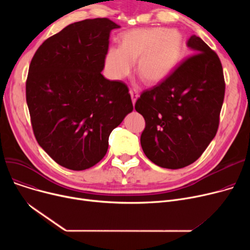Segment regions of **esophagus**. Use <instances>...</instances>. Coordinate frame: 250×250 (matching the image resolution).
<instances>
[{
	"label": "esophagus",
	"mask_w": 250,
	"mask_h": 250,
	"mask_svg": "<svg viewBox=\"0 0 250 250\" xmlns=\"http://www.w3.org/2000/svg\"><path fill=\"white\" fill-rule=\"evenodd\" d=\"M129 93H130V97H132L133 103H136L138 97H139V92L136 89H130L129 90Z\"/></svg>",
	"instance_id": "obj_1"
}]
</instances>
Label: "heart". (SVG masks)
I'll list each match as a JSON object with an SVG mask.
<instances>
[{
	"mask_svg": "<svg viewBox=\"0 0 250 250\" xmlns=\"http://www.w3.org/2000/svg\"><path fill=\"white\" fill-rule=\"evenodd\" d=\"M183 36L178 30L163 27L135 28L121 36L120 47H110L105 67L114 80H123L138 60L137 72L144 81L155 85L172 74L180 62Z\"/></svg>",
	"mask_w": 250,
	"mask_h": 250,
	"instance_id": "1",
	"label": "heart"
}]
</instances>
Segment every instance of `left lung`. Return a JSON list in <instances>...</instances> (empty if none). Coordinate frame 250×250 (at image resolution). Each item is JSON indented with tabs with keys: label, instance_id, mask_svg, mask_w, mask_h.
Here are the masks:
<instances>
[{
	"label": "left lung",
	"instance_id": "8db88e82",
	"mask_svg": "<svg viewBox=\"0 0 250 250\" xmlns=\"http://www.w3.org/2000/svg\"><path fill=\"white\" fill-rule=\"evenodd\" d=\"M188 58L166 80L144 91L135 108L145 118L142 149L154 164L179 169L198 160L215 138L225 81L215 51L190 36Z\"/></svg>",
	"mask_w": 250,
	"mask_h": 250
}]
</instances>
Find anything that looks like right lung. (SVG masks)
Returning a JSON list of instances; mask_svg holds the SVG:
<instances>
[{
	"instance_id": "right-lung-1",
	"label": "right lung",
	"mask_w": 250,
	"mask_h": 250,
	"mask_svg": "<svg viewBox=\"0 0 250 250\" xmlns=\"http://www.w3.org/2000/svg\"><path fill=\"white\" fill-rule=\"evenodd\" d=\"M107 18L68 25L38 47L29 65L26 101L37 143L71 170L97 164L112 129L134 107L127 86L101 72L112 29Z\"/></svg>"
}]
</instances>
